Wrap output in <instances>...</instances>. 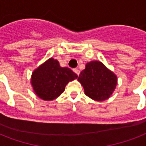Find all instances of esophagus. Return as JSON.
Here are the masks:
<instances>
[{"instance_id":"esophagus-1","label":"esophagus","mask_w":146,"mask_h":146,"mask_svg":"<svg viewBox=\"0 0 146 146\" xmlns=\"http://www.w3.org/2000/svg\"><path fill=\"white\" fill-rule=\"evenodd\" d=\"M73 72H74V73H75L77 76L80 75V70H79L78 69H76V68L73 69Z\"/></svg>"}]
</instances>
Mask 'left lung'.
Wrapping results in <instances>:
<instances>
[{
  "label": "left lung",
  "instance_id": "left-lung-1",
  "mask_svg": "<svg viewBox=\"0 0 146 146\" xmlns=\"http://www.w3.org/2000/svg\"><path fill=\"white\" fill-rule=\"evenodd\" d=\"M78 81L81 83L86 96L94 101L108 99L116 89L117 76L102 62L90 61L80 73Z\"/></svg>",
  "mask_w": 146,
  "mask_h": 146
}]
</instances>
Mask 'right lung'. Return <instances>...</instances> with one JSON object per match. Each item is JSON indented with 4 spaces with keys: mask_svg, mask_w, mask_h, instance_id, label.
Returning <instances> with one entry per match:
<instances>
[{
    "mask_svg": "<svg viewBox=\"0 0 146 146\" xmlns=\"http://www.w3.org/2000/svg\"><path fill=\"white\" fill-rule=\"evenodd\" d=\"M77 77L70 69L62 67L57 60L50 57L33 71L31 85L38 97L52 101L64 92L69 82Z\"/></svg>",
    "mask_w": 146,
    "mask_h": 146,
    "instance_id": "right-lung-1",
    "label": "right lung"
}]
</instances>
